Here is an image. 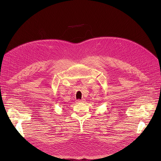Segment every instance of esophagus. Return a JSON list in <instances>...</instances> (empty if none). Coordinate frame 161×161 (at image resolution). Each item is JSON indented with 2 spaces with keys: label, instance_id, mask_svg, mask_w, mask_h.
Wrapping results in <instances>:
<instances>
[{
  "label": "esophagus",
  "instance_id": "esophagus-1",
  "mask_svg": "<svg viewBox=\"0 0 161 161\" xmlns=\"http://www.w3.org/2000/svg\"><path fill=\"white\" fill-rule=\"evenodd\" d=\"M77 102L78 103H82V102H84V100H78Z\"/></svg>",
  "mask_w": 161,
  "mask_h": 161
}]
</instances>
